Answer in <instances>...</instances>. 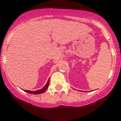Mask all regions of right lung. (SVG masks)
Returning a JSON list of instances; mask_svg holds the SVG:
<instances>
[{"instance_id":"1","label":"right lung","mask_w":121,"mask_h":121,"mask_svg":"<svg viewBox=\"0 0 121 121\" xmlns=\"http://www.w3.org/2000/svg\"><path fill=\"white\" fill-rule=\"evenodd\" d=\"M49 79H48V82L47 83H46L45 86L42 88V89L39 90H37V91H29V90H24L25 92H27L29 94H42L45 92L46 90H47L48 87V85H49Z\"/></svg>"}]
</instances>
